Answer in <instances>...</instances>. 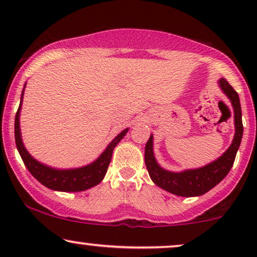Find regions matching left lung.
<instances>
[{
	"instance_id": "obj_1",
	"label": "left lung",
	"mask_w": 257,
	"mask_h": 257,
	"mask_svg": "<svg viewBox=\"0 0 257 257\" xmlns=\"http://www.w3.org/2000/svg\"><path fill=\"white\" fill-rule=\"evenodd\" d=\"M220 89L230 100L234 110L235 135L231 145L222 156L216 160L200 168L185 170L182 172H171L165 170L158 164L153 152V135L150 136L145 146V165L152 181L158 187L179 196H199L210 191L213 187L221 182L224 177L229 173L233 167L235 157L240 147L242 135H243V125H242V112L240 98L236 91L229 85L224 78H220Z\"/></svg>"
}]
</instances>
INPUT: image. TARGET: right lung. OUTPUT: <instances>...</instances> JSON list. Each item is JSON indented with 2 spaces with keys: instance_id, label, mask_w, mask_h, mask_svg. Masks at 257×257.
<instances>
[{
  "instance_id": "add662e5",
  "label": "right lung",
  "mask_w": 257,
  "mask_h": 257,
  "mask_svg": "<svg viewBox=\"0 0 257 257\" xmlns=\"http://www.w3.org/2000/svg\"><path fill=\"white\" fill-rule=\"evenodd\" d=\"M26 87V84H24ZM24 87L21 94V101L19 110L16 112L15 117V142L17 150L21 158H22L24 165L30 172L31 175L44 185L45 187L52 189V191L58 192H82L86 191L93 186H97L103 180L105 174H106L107 167L110 165L112 153H113L114 147L117 144L124 138L128 128H125L121 131L112 142L108 144L106 149L99 157L97 158L93 163H91L86 166L78 168H68V170H59L54 168L40 163L35 159L31 154L28 152L21 137V127H20V113L21 107H22Z\"/></svg>"
}]
</instances>
